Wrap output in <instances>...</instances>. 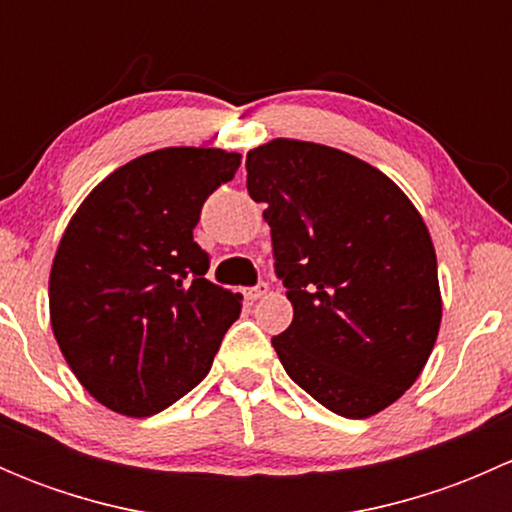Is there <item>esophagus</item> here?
Wrapping results in <instances>:
<instances>
[{
	"label": "esophagus",
	"instance_id": "obj_1",
	"mask_svg": "<svg viewBox=\"0 0 512 512\" xmlns=\"http://www.w3.org/2000/svg\"><path fill=\"white\" fill-rule=\"evenodd\" d=\"M267 287L265 282H262V285H257V287H247V289H242V294H245V299H252V302H255V299H260L262 294H267Z\"/></svg>",
	"mask_w": 512,
	"mask_h": 512
}]
</instances>
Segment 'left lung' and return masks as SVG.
Instances as JSON below:
<instances>
[{
    "instance_id": "left-lung-1",
    "label": "left lung",
    "mask_w": 512,
    "mask_h": 512,
    "mask_svg": "<svg viewBox=\"0 0 512 512\" xmlns=\"http://www.w3.org/2000/svg\"><path fill=\"white\" fill-rule=\"evenodd\" d=\"M292 324L272 347L294 384L344 418H369L414 386L441 329L431 232L379 168L322 143L247 151Z\"/></svg>"
}]
</instances>
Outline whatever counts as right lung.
<instances>
[{
	"label": "right lung",
	"instance_id": "obj_1",
	"mask_svg": "<svg viewBox=\"0 0 512 512\" xmlns=\"http://www.w3.org/2000/svg\"><path fill=\"white\" fill-rule=\"evenodd\" d=\"M240 153L160 148L113 170L76 208L49 275V317L66 364L121 416L168 409L205 379L242 294L205 280L193 240L205 198Z\"/></svg>",
	"mask_w": 512,
	"mask_h": 512
}]
</instances>
